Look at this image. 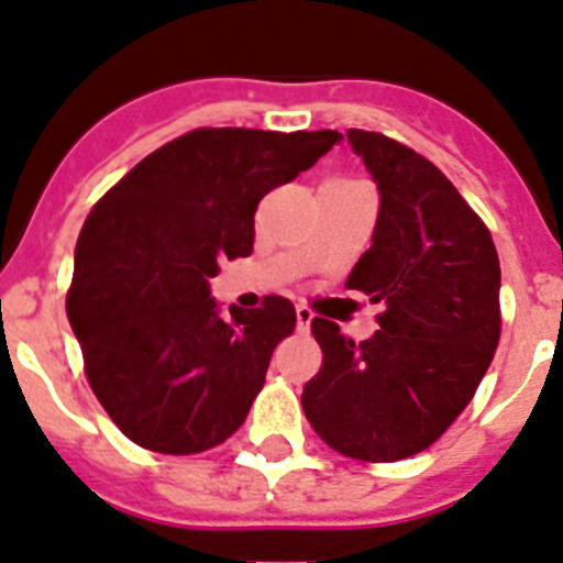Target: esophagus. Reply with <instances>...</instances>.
Masks as SVG:
<instances>
[{
	"label": "esophagus",
	"instance_id": "obj_1",
	"mask_svg": "<svg viewBox=\"0 0 563 563\" xmlns=\"http://www.w3.org/2000/svg\"><path fill=\"white\" fill-rule=\"evenodd\" d=\"M297 329L300 331H309V325H311V320H314V314H311L309 309H306V306H297Z\"/></svg>",
	"mask_w": 563,
	"mask_h": 563
}]
</instances>
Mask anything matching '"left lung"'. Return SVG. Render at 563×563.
Masks as SVG:
<instances>
[{
    "label": "left lung",
    "instance_id": "left-lung-1",
    "mask_svg": "<svg viewBox=\"0 0 563 563\" xmlns=\"http://www.w3.org/2000/svg\"><path fill=\"white\" fill-rule=\"evenodd\" d=\"M345 135L379 192L371 249L349 288L385 311L360 345L336 322L311 320L322 368L302 410L342 456L397 462L437 442L490 368L501 268L485 223L428 158L379 133Z\"/></svg>",
    "mask_w": 563,
    "mask_h": 563
}]
</instances>
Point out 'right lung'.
Listing matches in <instances>:
<instances>
[{
    "instance_id": "right-lung-1",
    "label": "right lung",
    "mask_w": 563,
    "mask_h": 563,
    "mask_svg": "<svg viewBox=\"0 0 563 563\" xmlns=\"http://www.w3.org/2000/svg\"><path fill=\"white\" fill-rule=\"evenodd\" d=\"M334 130H195L135 164L87 214L67 317L92 394L124 437L200 453L241 428L295 306L243 311L212 297L223 257L254 246L263 195L340 144Z\"/></svg>"
}]
</instances>
